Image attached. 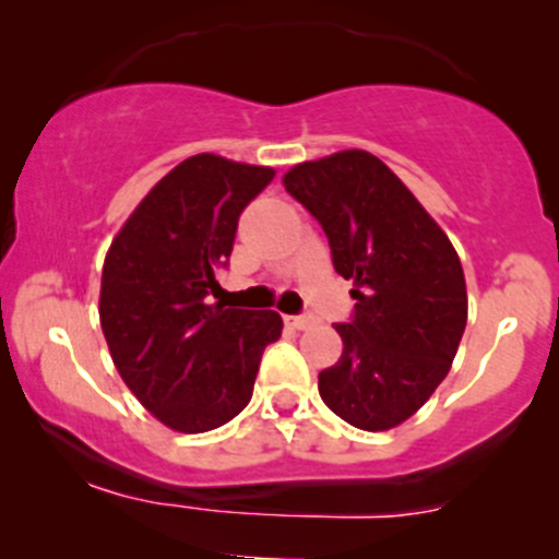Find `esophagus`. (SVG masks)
<instances>
[{
  "label": "esophagus",
  "instance_id": "obj_1",
  "mask_svg": "<svg viewBox=\"0 0 559 559\" xmlns=\"http://www.w3.org/2000/svg\"><path fill=\"white\" fill-rule=\"evenodd\" d=\"M286 324L295 326V330H308V326H313V324H316V319H313V316H308V313H300V316H286Z\"/></svg>",
  "mask_w": 559,
  "mask_h": 559
}]
</instances>
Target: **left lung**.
<instances>
[{
    "label": "left lung",
    "instance_id": "1",
    "mask_svg": "<svg viewBox=\"0 0 559 559\" xmlns=\"http://www.w3.org/2000/svg\"><path fill=\"white\" fill-rule=\"evenodd\" d=\"M284 186L324 229L335 273L354 281L352 319L335 324L343 354L319 373L321 400L359 430L397 427L454 362L467 321L460 257L368 151L292 167Z\"/></svg>",
    "mask_w": 559,
    "mask_h": 559
}]
</instances>
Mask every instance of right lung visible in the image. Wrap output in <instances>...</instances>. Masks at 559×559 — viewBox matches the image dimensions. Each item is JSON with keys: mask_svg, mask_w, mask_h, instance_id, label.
<instances>
[{"mask_svg": "<svg viewBox=\"0 0 559 559\" xmlns=\"http://www.w3.org/2000/svg\"><path fill=\"white\" fill-rule=\"evenodd\" d=\"M270 167L213 154L180 162L148 191L105 257L99 321L123 384L178 432H207L246 408L275 311L211 306L238 218Z\"/></svg>", "mask_w": 559, "mask_h": 559, "instance_id": "add662e5", "label": "right lung"}]
</instances>
